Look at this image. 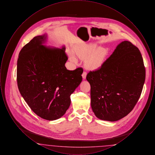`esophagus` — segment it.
Masks as SVG:
<instances>
[{"label":"esophagus","instance_id":"esophagus-1","mask_svg":"<svg viewBox=\"0 0 155 155\" xmlns=\"http://www.w3.org/2000/svg\"><path fill=\"white\" fill-rule=\"evenodd\" d=\"M87 72H85V71H84L83 73H82V78L84 79V80H85V78H86V77H87Z\"/></svg>","mask_w":155,"mask_h":155}]
</instances>
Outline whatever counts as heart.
Masks as SVG:
<instances>
[{"label": "heart", "instance_id": "1", "mask_svg": "<svg viewBox=\"0 0 155 155\" xmlns=\"http://www.w3.org/2000/svg\"><path fill=\"white\" fill-rule=\"evenodd\" d=\"M95 44H88L77 46L73 49V52H68L70 59L75 61L77 58L84 60L85 65L89 70H96L103 64L107 58V51L106 49L99 48Z\"/></svg>", "mask_w": 155, "mask_h": 155}]
</instances>
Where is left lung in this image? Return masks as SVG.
<instances>
[{
  "mask_svg": "<svg viewBox=\"0 0 155 155\" xmlns=\"http://www.w3.org/2000/svg\"><path fill=\"white\" fill-rule=\"evenodd\" d=\"M91 104L96 117L115 121L133 110L145 80V68L140 50L127 41L117 45L100 68L90 71Z\"/></svg>",
  "mask_w": 155,
  "mask_h": 155,
  "instance_id": "1",
  "label": "left lung"
}]
</instances>
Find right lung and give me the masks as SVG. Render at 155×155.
Returning <instances> with one entry per match:
<instances>
[{
  "label": "right lung",
  "mask_w": 155,
  "mask_h": 155,
  "mask_svg": "<svg viewBox=\"0 0 155 155\" xmlns=\"http://www.w3.org/2000/svg\"><path fill=\"white\" fill-rule=\"evenodd\" d=\"M46 35L34 37L25 45L17 60L19 91L31 109L41 118L55 120L68 109L70 95L82 81V68L67 70L65 47L43 45Z\"/></svg>",
  "instance_id": "add662e5"
}]
</instances>
